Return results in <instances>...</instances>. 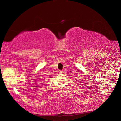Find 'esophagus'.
Masks as SVG:
<instances>
[{
  "label": "esophagus",
  "mask_w": 121,
  "mask_h": 121,
  "mask_svg": "<svg viewBox=\"0 0 121 121\" xmlns=\"http://www.w3.org/2000/svg\"><path fill=\"white\" fill-rule=\"evenodd\" d=\"M58 72H59L60 73H63V71H61V70H59V71H58Z\"/></svg>",
  "instance_id": "esophagus-1"
}]
</instances>
